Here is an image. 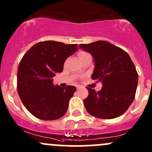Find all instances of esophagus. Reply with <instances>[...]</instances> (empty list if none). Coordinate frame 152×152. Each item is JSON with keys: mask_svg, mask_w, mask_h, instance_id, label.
Masks as SVG:
<instances>
[{"mask_svg": "<svg viewBox=\"0 0 152 152\" xmlns=\"http://www.w3.org/2000/svg\"><path fill=\"white\" fill-rule=\"evenodd\" d=\"M81 88L80 86H77V89H80Z\"/></svg>", "mask_w": 152, "mask_h": 152, "instance_id": "obj_1", "label": "esophagus"}]
</instances>
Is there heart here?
Instances as JSON below:
<instances>
[{
	"label": "heart",
	"mask_w": 152,
	"mask_h": 152,
	"mask_svg": "<svg viewBox=\"0 0 152 152\" xmlns=\"http://www.w3.org/2000/svg\"><path fill=\"white\" fill-rule=\"evenodd\" d=\"M86 54H87V53L85 52H80L79 54H78V56H79V57H80V56H84V55H86Z\"/></svg>",
	"instance_id": "heart-1"
}]
</instances>
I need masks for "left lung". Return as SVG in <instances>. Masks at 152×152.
<instances>
[{
  "instance_id": "obj_1",
  "label": "left lung",
  "mask_w": 152,
  "mask_h": 152,
  "mask_svg": "<svg viewBox=\"0 0 152 152\" xmlns=\"http://www.w3.org/2000/svg\"><path fill=\"white\" fill-rule=\"evenodd\" d=\"M79 47L93 56L94 69L91 77L102 84L97 92L87 88L88 96L84 99L87 111L104 119L121 115L133 102L138 82L135 66L129 56L105 41L81 44Z\"/></svg>"
}]
</instances>
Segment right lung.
<instances>
[{
    "label": "right lung",
    "mask_w": 152,
    "mask_h": 152,
    "mask_svg": "<svg viewBox=\"0 0 152 152\" xmlns=\"http://www.w3.org/2000/svg\"><path fill=\"white\" fill-rule=\"evenodd\" d=\"M77 49V45L41 42L24 55L18 66V91L33 115L50 121L65 115L76 87L54 86L53 77L62 72L65 61Z\"/></svg>",
    "instance_id": "right-lung-1"
}]
</instances>
